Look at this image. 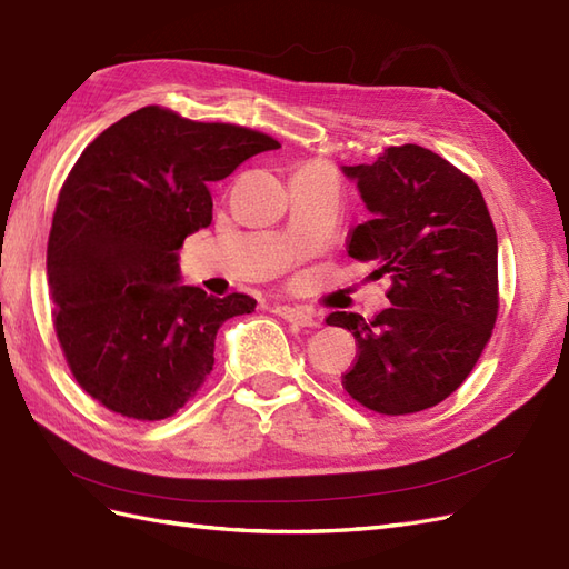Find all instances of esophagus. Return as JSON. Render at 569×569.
I'll return each instance as SVG.
<instances>
[{"instance_id": "obj_1", "label": "esophagus", "mask_w": 569, "mask_h": 569, "mask_svg": "<svg viewBox=\"0 0 569 569\" xmlns=\"http://www.w3.org/2000/svg\"><path fill=\"white\" fill-rule=\"evenodd\" d=\"M272 311L278 313V316H282L284 320L295 322V326H301V328H313V326H318L316 316H313V313H309V311L299 309V306H287V303H278V306H274Z\"/></svg>"}]
</instances>
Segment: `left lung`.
Here are the masks:
<instances>
[{"instance_id": "obj_1", "label": "left lung", "mask_w": 569, "mask_h": 569, "mask_svg": "<svg viewBox=\"0 0 569 569\" xmlns=\"http://www.w3.org/2000/svg\"><path fill=\"white\" fill-rule=\"evenodd\" d=\"M371 220L349 256L392 287L371 322L337 311L359 359L345 390L388 417L436 407L471 373L498 316V237L473 179L421 146L388 148L373 164H342Z\"/></svg>"}]
</instances>
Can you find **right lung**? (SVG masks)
I'll list each match as a JSON object with an SVG mask.
<instances>
[{
  "label": "right lung",
  "instance_id": "obj_1",
  "mask_svg": "<svg viewBox=\"0 0 569 569\" xmlns=\"http://www.w3.org/2000/svg\"><path fill=\"white\" fill-rule=\"evenodd\" d=\"M270 136L141 107L90 143L61 187L48 243L54 330L73 378L121 417L160 421L214 363V335L256 299L181 284L183 239L212 222L210 183Z\"/></svg>",
  "mask_w": 569,
  "mask_h": 569
}]
</instances>
